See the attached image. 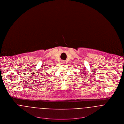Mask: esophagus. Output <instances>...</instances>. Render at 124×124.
I'll return each instance as SVG.
<instances>
[{"instance_id": "esophagus-1", "label": "esophagus", "mask_w": 124, "mask_h": 124, "mask_svg": "<svg viewBox=\"0 0 124 124\" xmlns=\"http://www.w3.org/2000/svg\"><path fill=\"white\" fill-rule=\"evenodd\" d=\"M65 61H62V64H64L65 63Z\"/></svg>"}]
</instances>
